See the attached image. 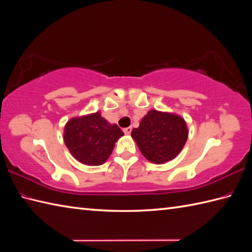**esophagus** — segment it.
Listing matches in <instances>:
<instances>
[{"mask_svg":"<svg viewBox=\"0 0 252 252\" xmlns=\"http://www.w3.org/2000/svg\"><path fill=\"white\" fill-rule=\"evenodd\" d=\"M124 132H125V134H130L132 132V126H127V127L124 128Z\"/></svg>","mask_w":252,"mask_h":252,"instance_id":"34e87169","label":"esophagus"}]
</instances>
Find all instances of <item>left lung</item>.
Wrapping results in <instances>:
<instances>
[{"instance_id":"1","label":"left lung","mask_w":252,"mask_h":252,"mask_svg":"<svg viewBox=\"0 0 252 252\" xmlns=\"http://www.w3.org/2000/svg\"><path fill=\"white\" fill-rule=\"evenodd\" d=\"M188 127L184 118L176 114L149 110L133 128L131 136L140 153L156 164H163L176 158L188 138Z\"/></svg>"}]
</instances>
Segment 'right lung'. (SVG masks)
I'll return each mask as SVG.
<instances>
[{"label":"right lung","mask_w":252,"mask_h":252,"mask_svg":"<svg viewBox=\"0 0 252 252\" xmlns=\"http://www.w3.org/2000/svg\"><path fill=\"white\" fill-rule=\"evenodd\" d=\"M124 132L99 113L75 117L64 127V143L76 160L86 165H101L112 155Z\"/></svg>","instance_id":"obj_1"}]
</instances>
